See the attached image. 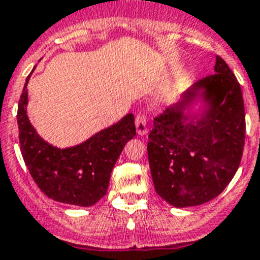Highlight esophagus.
<instances>
[{
	"mask_svg": "<svg viewBox=\"0 0 260 260\" xmlns=\"http://www.w3.org/2000/svg\"><path fill=\"white\" fill-rule=\"evenodd\" d=\"M135 126H137V133L139 135H145L148 133L147 127V117L144 115H138L135 117Z\"/></svg>",
	"mask_w": 260,
	"mask_h": 260,
	"instance_id": "1",
	"label": "esophagus"
}]
</instances>
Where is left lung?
<instances>
[{
    "instance_id": "obj_1",
    "label": "left lung",
    "mask_w": 260,
    "mask_h": 260,
    "mask_svg": "<svg viewBox=\"0 0 260 260\" xmlns=\"http://www.w3.org/2000/svg\"><path fill=\"white\" fill-rule=\"evenodd\" d=\"M195 103H202L197 113ZM244 142L241 86L217 56L214 74L192 84L154 118L147 150L155 191L176 208L214 199L236 174Z\"/></svg>"
}]
</instances>
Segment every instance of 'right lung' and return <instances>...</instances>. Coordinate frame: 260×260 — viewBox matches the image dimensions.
Listing matches in <instances>:
<instances>
[{
	"label": "right lung",
	"mask_w": 260,
	"mask_h": 260,
	"mask_svg": "<svg viewBox=\"0 0 260 260\" xmlns=\"http://www.w3.org/2000/svg\"><path fill=\"white\" fill-rule=\"evenodd\" d=\"M30 75L26 78L17 106L19 140L24 162L39 189L52 200L71 206H93L106 195L116 160L126 143L137 134L134 115L127 113L80 144L54 147L39 137L26 113V86Z\"/></svg>",
	"instance_id": "add662e5"
}]
</instances>
